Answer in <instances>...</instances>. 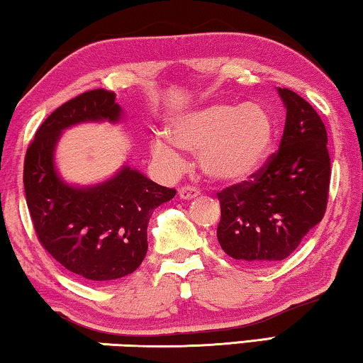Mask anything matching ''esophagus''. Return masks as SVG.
Listing matches in <instances>:
<instances>
[{
  "mask_svg": "<svg viewBox=\"0 0 363 363\" xmlns=\"http://www.w3.org/2000/svg\"><path fill=\"white\" fill-rule=\"evenodd\" d=\"M178 194H180V198H182V199H193V198H196V196H198L199 191H198L196 188H194V186L185 185V186H182L180 190H178Z\"/></svg>",
  "mask_w": 363,
  "mask_h": 363,
  "instance_id": "obj_1",
  "label": "esophagus"
}]
</instances>
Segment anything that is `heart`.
<instances>
[{"mask_svg": "<svg viewBox=\"0 0 363 363\" xmlns=\"http://www.w3.org/2000/svg\"><path fill=\"white\" fill-rule=\"evenodd\" d=\"M275 123L255 103H211L172 121L167 135L152 140V154L169 167L183 164L180 150L199 154V169L218 183H238L259 172L269 159Z\"/></svg>", "mask_w": 363, "mask_h": 363, "instance_id": "b5f03b06", "label": "heart"}]
</instances>
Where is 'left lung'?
<instances>
[{
    "label": "left lung",
    "instance_id": "obj_1",
    "mask_svg": "<svg viewBox=\"0 0 363 363\" xmlns=\"http://www.w3.org/2000/svg\"><path fill=\"white\" fill-rule=\"evenodd\" d=\"M286 108L280 149L262 169L218 193L220 249L235 260L269 265L286 259L328 206V133L306 99L278 88Z\"/></svg>",
    "mask_w": 363,
    "mask_h": 363
}]
</instances>
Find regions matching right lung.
Segmentation results:
<instances>
[{"label":"right lung","mask_w":363,"mask_h":363,"mask_svg":"<svg viewBox=\"0 0 363 363\" xmlns=\"http://www.w3.org/2000/svg\"><path fill=\"white\" fill-rule=\"evenodd\" d=\"M121 116L113 91L82 93L40 124L26 152V201L39 242L62 267L88 281L106 283L138 270L149 247L152 213L177 193L128 165L98 185L62 180L54 162L62 133L80 123H118Z\"/></svg>","instance_id":"obj_1"}]
</instances>
